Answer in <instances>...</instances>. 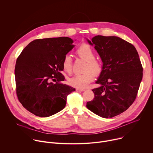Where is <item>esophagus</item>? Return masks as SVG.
Instances as JSON below:
<instances>
[{
  "label": "esophagus",
  "instance_id": "1",
  "mask_svg": "<svg viewBox=\"0 0 153 153\" xmlns=\"http://www.w3.org/2000/svg\"><path fill=\"white\" fill-rule=\"evenodd\" d=\"M76 91H85V89H79V88H76Z\"/></svg>",
  "mask_w": 153,
  "mask_h": 153
}]
</instances>
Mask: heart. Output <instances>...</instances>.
Masks as SVG:
<instances>
[{"label": "heart", "mask_w": 153, "mask_h": 153, "mask_svg": "<svg viewBox=\"0 0 153 153\" xmlns=\"http://www.w3.org/2000/svg\"><path fill=\"white\" fill-rule=\"evenodd\" d=\"M76 54L81 59L86 61L82 74L76 75L68 79L70 85L79 89L86 88L93 80L94 75L99 76L103 70L102 62L95 58V52L93 48L86 43H83L76 50ZM62 66L64 71L68 74L72 73L73 60L70 55H65Z\"/></svg>", "instance_id": "obj_1"}]
</instances>
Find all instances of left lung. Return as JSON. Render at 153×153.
Masks as SVG:
<instances>
[{
  "label": "left lung",
  "mask_w": 153,
  "mask_h": 153,
  "mask_svg": "<svg viewBox=\"0 0 153 153\" xmlns=\"http://www.w3.org/2000/svg\"><path fill=\"white\" fill-rule=\"evenodd\" d=\"M99 53L103 70L93 89L94 99L86 107L94 114L111 118L123 112L135 100L143 76V68L136 48L116 36H96L87 40Z\"/></svg>",
  "instance_id": "left-lung-1"
}]
</instances>
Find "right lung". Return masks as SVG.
Returning a JSON list of instances; mask_svg holds the SVG:
<instances>
[{
	"instance_id": "add662e5",
	"label": "right lung",
	"mask_w": 153,
	"mask_h": 153,
	"mask_svg": "<svg viewBox=\"0 0 153 153\" xmlns=\"http://www.w3.org/2000/svg\"><path fill=\"white\" fill-rule=\"evenodd\" d=\"M67 37L31 42L17 59L14 74L17 98L34 115L47 117L65 108L75 88L63 83L62 61L74 47ZM56 81L53 83L52 81Z\"/></svg>"
}]
</instances>
